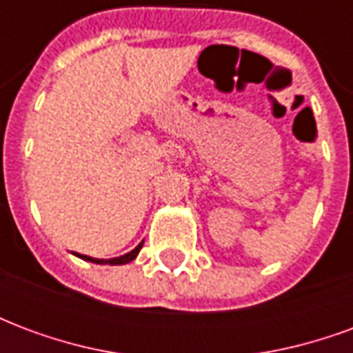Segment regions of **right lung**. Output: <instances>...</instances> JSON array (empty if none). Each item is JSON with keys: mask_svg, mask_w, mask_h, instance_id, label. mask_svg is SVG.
Listing matches in <instances>:
<instances>
[{"mask_svg": "<svg viewBox=\"0 0 353 353\" xmlns=\"http://www.w3.org/2000/svg\"><path fill=\"white\" fill-rule=\"evenodd\" d=\"M141 245H143V242L138 245V248H134L130 253H126V255H121V257H115V259H94V257H88V255H79L77 253V257H81V259L85 261H92V263H98V265H124V263H130V261L136 259V255L139 253V250H141Z\"/></svg>", "mask_w": 353, "mask_h": 353, "instance_id": "1", "label": "right lung"}]
</instances>
